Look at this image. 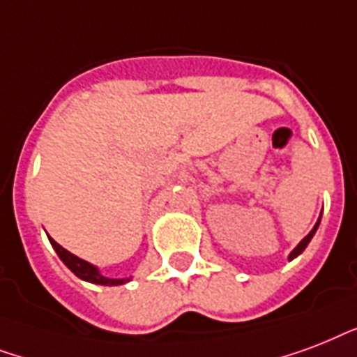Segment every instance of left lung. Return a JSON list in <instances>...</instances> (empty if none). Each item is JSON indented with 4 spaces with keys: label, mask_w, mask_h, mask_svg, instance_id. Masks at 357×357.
<instances>
[{
    "label": "left lung",
    "mask_w": 357,
    "mask_h": 357,
    "mask_svg": "<svg viewBox=\"0 0 357 357\" xmlns=\"http://www.w3.org/2000/svg\"><path fill=\"white\" fill-rule=\"evenodd\" d=\"M320 216H322V214H320ZM319 225H320V218H319V222L314 223V227L311 229V233H309L307 236H305V238H303L302 242H300V244H298L296 248H294V250L291 251V255H289V261H292V259H296V257L300 255V253H302V251L305 250V248H307V244H309V242H311V238H313V236H314V233H317V229H319Z\"/></svg>",
    "instance_id": "obj_1"
}]
</instances>
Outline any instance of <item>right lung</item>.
Returning <instances> with one entry per match:
<instances>
[{
  "instance_id": "right-lung-1",
  "label": "right lung",
  "mask_w": 357,
  "mask_h": 357,
  "mask_svg": "<svg viewBox=\"0 0 357 357\" xmlns=\"http://www.w3.org/2000/svg\"><path fill=\"white\" fill-rule=\"evenodd\" d=\"M50 244H52V248L55 250V253L59 255L61 261L65 262L66 266L70 268V270H73L79 279H84V281H89V283H95V284H106V287H115V284H123L130 281V278L112 279V278H106V275H102V273L98 272V268L93 266L91 262L84 261V259H79V257L73 255V253H70V251H66L65 248H61L54 238H50Z\"/></svg>"
}]
</instances>
